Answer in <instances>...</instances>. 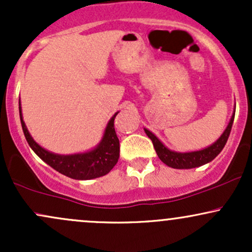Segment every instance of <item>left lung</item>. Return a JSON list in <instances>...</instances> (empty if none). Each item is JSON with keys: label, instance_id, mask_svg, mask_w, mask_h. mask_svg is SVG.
<instances>
[{"label": "left lung", "instance_id": "8db88e82", "mask_svg": "<svg viewBox=\"0 0 252 252\" xmlns=\"http://www.w3.org/2000/svg\"><path fill=\"white\" fill-rule=\"evenodd\" d=\"M236 111V110H235ZM235 111H233L232 117H231L230 123L227 124L226 129L222 132L220 137L216 141L215 143L211 144L207 148L196 150V152H189V153H178L173 152L167 148L164 144L158 140L156 136L153 134L149 130L144 129L146 134L148 137L152 140L153 144H154V148L156 154H158V158L164 164H167L168 167L176 169H189V168H195V167H200L202 164H206L211 162L213 158H216L219 153L221 152L222 148L225 147V144L227 142V138L230 136L231 128H232L233 120H235Z\"/></svg>", "mask_w": 252, "mask_h": 252}]
</instances>
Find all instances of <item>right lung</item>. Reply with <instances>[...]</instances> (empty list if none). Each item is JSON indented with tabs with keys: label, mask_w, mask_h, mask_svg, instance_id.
<instances>
[{
	"label": "right lung",
	"mask_w": 252,
	"mask_h": 252,
	"mask_svg": "<svg viewBox=\"0 0 252 252\" xmlns=\"http://www.w3.org/2000/svg\"><path fill=\"white\" fill-rule=\"evenodd\" d=\"M19 111L22 130L30 147L42 161H45L57 172L71 179H76V180H90V179H96L108 174L117 163L118 158H120V140L115 131L114 121L118 112L109 121L102 141L96 148L86 153H80V154L59 155L43 149L33 140L22 118L20 100Z\"/></svg>",
	"instance_id": "1"
}]
</instances>
